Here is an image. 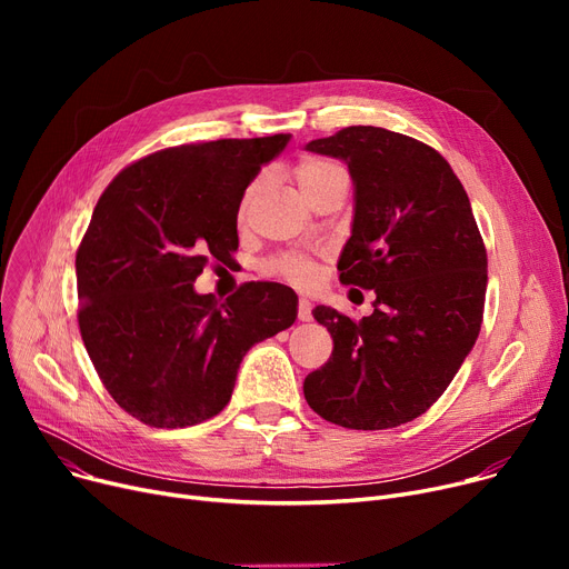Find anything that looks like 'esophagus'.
<instances>
[{
    "label": "esophagus",
    "mask_w": 569,
    "mask_h": 569,
    "mask_svg": "<svg viewBox=\"0 0 569 569\" xmlns=\"http://www.w3.org/2000/svg\"><path fill=\"white\" fill-rule=\"evenodd\" d=\"M297 318H300L302 322H309V320L313 318V316H311V302L305 300V297H302L300 302H297Z\"/></svg>",
    "instance_id": "34e87169"
}]
</instances>
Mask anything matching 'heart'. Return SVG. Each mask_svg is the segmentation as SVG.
<instances>
[{
  "mask_svg": "<svg viewBox=\"0 0 569 569\" xmlns=\"http://www.w3.org/2000/svg\"><path fill=\"white\" fill-rule=\"evenodd\" d=\"M337 174H346V170L339 163L320 159V157H307V159L297 163L295 170H292L295 182H297V187L302 189V193H309L311 189H316L318 184L327 182V179H332ZM256 191H258V182H253L244 191L242 202H239V217L247 214V209H249ZM267 272L286 279L292 286H311L316 281V274H318V264L309 253L288 251V253H281V256L269 260Z\"/></svg>",
  "mask_w": 569,
  "mask_h": 569,
  "instance_id": "1",
  "label": "heart"
}]
</instances>
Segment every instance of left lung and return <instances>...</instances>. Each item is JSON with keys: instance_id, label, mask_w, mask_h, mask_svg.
Masks as SVG:
<instances>
[{"instance_id": "obj_1", "label": "left lung", "mask_w": 569, "mask_h": 569, "mask_svg": "<svg viewBox=\"0 0 569 569\" xmlns=\"http://www.w3.org/2000/svg\"><path fill=\"white\" fill-rule=\"evenodd\" d=\"M307 149L350 168L355 219L339 281L373 290L376 300L360 322L330 307L313 309L335 350L305 378V399L346 429L401 427L440 399L480 335V228L450 163L420 140L348 127Z\"/></svg>"}]
</instances>
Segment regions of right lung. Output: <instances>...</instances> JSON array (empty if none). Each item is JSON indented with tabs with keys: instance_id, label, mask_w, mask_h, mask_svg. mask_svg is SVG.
Listing matches in <instances>:
<instances>
[{
	"instance_id": "obj_1",
	"label": "right lung",
	"mask_w": 569,
	"mask_h": 569,
	"mask_svg": "<svg viewBox=\"0 0 569 569\" xmlns=\"http://www.w3.org/2000/svg\"><path fill=\"white\" fill-rule=\"evenodd\" d=\"M290 133L168 147L119 170L76 253L78 327L114 403L157 429L219 415L247 350L297 318V295L249 281L198 295L209 260L239 247V202Z\"/></svg>"
}]
</instances>
